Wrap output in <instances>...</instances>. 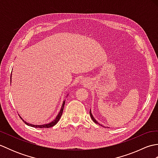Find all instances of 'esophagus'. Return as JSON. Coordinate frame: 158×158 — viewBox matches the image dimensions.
I'll return each instance as SVG.
<instances>
[{"label": "esophagus", "instance_id": "esophagus-1", "mask_svg": "<svg viewBox=\"0 0 158 158\" xmlns=\"http://www.w3.org/2000/svg\"><path fill=\"white\" fill-rule=\"evenodd\" d=\"M81 83H82V85H83V84H85V83H86V82H85V81H81Z\"/></svg>", "mask_w": 158, "mask_h": 158}]
</instances>
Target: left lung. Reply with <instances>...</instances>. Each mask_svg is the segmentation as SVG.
<instances>
[{
    "mask_svg": "<svg viewBox=\"0 0 158 158\" xmlns=\"http://www.w3.org/2000/svg\"><path fill=\"white\" fill-rule=\"evenodd\" d=\"M89 115H90V117H91V118H92V119L93 120V122H94L96 123H97V124H99V125H100V124L97 122V121L96 120V119L94 118V116L92 115V113H91V109H90V110H89ZM100 126H102V125H100Z\"/></svg>",
    "mask_w": 158,
    "mask_h": 158,
    "instance_id": "1",
    "label": "left lung"
}]
</instances>
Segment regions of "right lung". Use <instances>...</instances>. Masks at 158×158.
Wrapping results in <instances>:
<instances>
[{
    "mask_svg": "<svg viewBox=\"0 0 158 158\" xmlns=\"http://www.w3.org/2000/svg\"><path fill=\"white\" fill-rule=\"evenodd\" d=\"M68 96V95H67ZM65 105V100H64L63 103H62V106H61V109H60L59 113L58 114V115L56 116V119L54 120H53L52 122H50L49 123H47V124H43V125H33V124H31V123H28L26 122V121L23 120L21 117H20V118L22 119V121L23 122H24L26 125H28L29 126H31V127H39V128H43V127H47V128H48V127H51L53 126H55L56 124L58 122V121L60 120V117H61L62 115V113H63V109H64V106Z\"/></svg>",
    "mask_w": 158,
    "mask_h": 158,
    "instance_id": "add662e5",
    "label": "right lung"
}]
</instances>
